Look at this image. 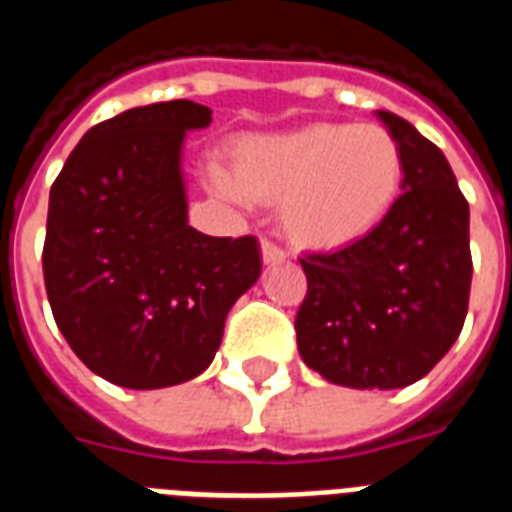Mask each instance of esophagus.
Instances as JSON below:
<instances>
[{"label":"esophagus","mask_w":512,"mask_h":512,"mask_svg":"<svg viewBox=\"0 0 512 512\" xmlns=\"http://www.w3.org/2000/svg\"><path fill=\"white\" fill-rule=\"evenodd\" d=\"M261 259H264V264H280V261L288 259V253L272 240H261Z\"/></svg>","instance_id":"obj_1"}]
</instances>
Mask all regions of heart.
Returning a JSON list of instances; mask_svg holds the SVG:
<instances>
[{
	"mask_svg": "<svg viewBox=\"0 0 512 512\" xmlns=\"http://www.w3.org/2000/svg\"><path fill=\"white\" fill-rule=\"evenodd\" d=\"M402 179L394 134L378 124L338 121L243 137L232 147V174L208 171L222 198L280 200L282 232L314 251L346 248L370 235L394 208Z\"/></svg>",
	"mask_w": 512,
	"mask_h": 512,
	"instance_id": "1",
	"label": "heart"
}]
</instances>
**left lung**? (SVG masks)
I'll return each mask as SVG.
<instances>
[{"mask_svg": "<svg viewBox=\"0 0 512 512\" xmlns=\"http://www.w3.org/2000/svg\"><path fill=\"white\" fill-rule=\"evenodd\" d=\"M404 158L402 195L367 237L309 253L296 314L298 351L346 388H404L452 349L468 314L470 208L439 147L404 118L375 110Z\"/></svg>", "mask_w": 512, "mask_h": 512, "instance_id": "obj_1", "label": "left lung"}]
</instances>
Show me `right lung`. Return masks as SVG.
<instances>
[{"mask_svg":"<svg viewBox=\"0 0 512 512\" xmlns=\"http://www.w3.org/2000/svg\"><path fill=\"white\" fill-rule=\"evenodd\" d=\"M208 124L211 110L192 100L124 110L81 137L49 190V306L76 357L116 386L200 375L261 275L256 237H211L187 222L182 147Z\"/></svg>","mask_w":512,"mask_h":512,"instance_id":"add662e5","label":"right lung"}]
</instances>
